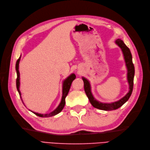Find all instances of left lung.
<instances>
[{"label":"left lung","instance_id":"1","mask_svg":"<svg viewBox=\"0 0 150 150\" xmlns=\"http://www.w3.org/2000/svg\"><path fill=\"white\" fill-rule=\"evenodd\" d=\"M116 44L121 49L123 54L124 59L126 63V66L128 70V73H127V79L129 84V92L127 93L125 96L122 98L119 101L113 102L111 103H103L97 101L93 96L91 93V85L89 81L83 77L82 79L84 81V88L85 93L87 95L89 100L92 104L93 106L99 110H104V111H112L118 109L121 106L128 100L129 97L131 96V93L133 91V81H134V66L132 61V55L129 49L126 46L122 40L118 39L115 41Z\"/></svg>","mask_w":150,"mask_h":150}]
</instances>
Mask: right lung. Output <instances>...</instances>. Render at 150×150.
<instances>
[{
  "instance_id": "1",
  "label": "right lung",
  "mask_w": 150,
  "mask_h": 150,
  "mask_svg": "<svg viewBox=\"0 0 150 150\" xmlns=\"http://www.w3.org/2000/svg\"><path fill=\"white\" fill-rule=\"evenodd\" d=\"M21 56L18 59L17 62H16V70L17 72V79H16V86H17V89L19 92V94L20 95V97L21 98L22 100V98H21V93L19 90V86H20V73H19V61L21 60ZM76 78V75L74 74H71L69 76H68L67 78L63 82V86H62V99L60 103V104H59V106H57V108L55 110H54L53 111H52L51 112H50L49 114H39V113L38 112H33V113L35 115H37L39 117H51V116H55L56 115H57L58 113H59L62 110V109L64 108V106H65V98L67 96V95L69 93V91L70 89L71 86L72 84V82Z\"/></svg>"
}]
</instances>
